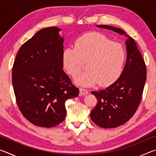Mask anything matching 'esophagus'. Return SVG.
Returning a JSON list of instances; mask_svg holds the SVG:
<instances>
[{
  "mask_svg": "<svg viewBox=\"0 0 156 156\" xmlns=\"http://www.w3.org/2000/svg\"><path fill=\"white\" fill-rule=\"evenodd\" d=\"M80 95H82V96H84V95L88 94L89 91H88V90H87V89H85L80 88Z\"/></svg>",
  "mask_w": 156,
  "mask_h": 156,
  "instance_id": "34e87169",
  "label": "esophagus"
}]
</instances>
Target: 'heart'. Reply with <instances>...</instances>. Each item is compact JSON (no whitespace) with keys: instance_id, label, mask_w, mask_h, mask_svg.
I'll return each instance as SVG.
<instances>
[{"instance_id":"obj_1","label":"heart","mask_w":156,"mask_h":156,"mask_svg":"<svg viewBox=\"0 0 156 156\" xmlns=\"http://www.w3.org/2000/svg\"><path fill=\"white\" fill-rule=\"evenodd\" d=\"M126 58V52L119 43L102 34L90 32L76 41L75 47H68L62 51L64 69L73 78L80 74L87 62L85 72L76 79L81 86L89 87L98 83L107 87L119 78Z\"/></svg>"}]
</instances>
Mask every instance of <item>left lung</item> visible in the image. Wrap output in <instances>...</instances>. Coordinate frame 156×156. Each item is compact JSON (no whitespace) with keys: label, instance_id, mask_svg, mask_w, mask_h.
Masks as SVG:
<instances>
[{"label":"left lung","instance_id":"obj_1","mask_svg":"<svg viewBox=\"0 0 156 156\" xmlns=\"http://www.w3.org/2000/svg\"><path fill=\"white\" fill-rule=\"evenodd\" d=\"M125 35L126 60L122 73L106 89L92 91L98 100L91 111V120L102 128H115L123 125L134 115L141 102L147 80V69L136 42L122 30L109 25H96Z\"/></svg>","mask_w":156,"mask_h":156}]
</instances>
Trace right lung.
<instances>
[{
    "mask_svg": "<svg viewBox=\"0 0 156 156\" xmlns=\"http://www.w3.org/2000/svg\"><path fill=\"white\" fill-rule=\"evenodd\" d=\"M57 27L39 30L21 46L12 68L18 108L34 125L52 127L65 120L66 100L78 96L62 69L64 38Z\"/></svg>",
    "mask_w": 156,
    "mask_h": 156,
    "instance_id": "obj_1",
    "label": "right lung"
}]
</instances>
